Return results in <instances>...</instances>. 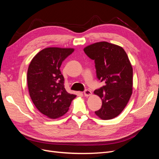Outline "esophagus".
Listing matches in <instances>:
<instances>
[{"label": "esophagus", "instance_id": "obj_1", "mask_svg": "<svg viewBox=\"0 0 159 159\" xmlns=\"http://www.w3.org/2000/svg\"><path fill=\"white\" fill-rule=\"evenodd\" d=\"M84 93V95L85 96V97H89V96H90L91 95V91L88 89H85Z\"/></svg>", "mask_w": 159, "mask_h": 159}]
</instances>
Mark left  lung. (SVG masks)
I'll return each instance as SVG.
<instances>
[{
  "mask_svg": "<svg viewBox=\"0 0 159 159\" xmlns=\"http://www.w3.org/2000/svg\"><path fill=\"white\" fill-rule=\"evenodd\" d=\"M84 51L95 61L96 74L105 85L94 91L102 101L95 113L103 120L117 117L133 93V68L122 47L107 42H99L84 48Z\"/></svg>",
  "mask_w": 159,
  "mask_h": 159,
  "instance_id": "obj_1",
  "label": "left lung"
}]
</instances>
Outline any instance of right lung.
I'll use <instances>...</instances> for the list:
<instances>
[{
    "mask_svg": "<svg viewBox=\"0 0 159 159\" xmlns=\"http://www.w3.org/2000/svg\"><path fill=\"white\" fill-rule=\"evenodd\" d=\"M74 48L49 47L40 51L28 66L27 82L30 96L36 107L48 118L64 115L76 95L67 92L60 68Z\"/></svg>",
    "mask_w": 159,
    "mask_h": 159,
    "instance_id": "obj_1",
    "label": "right lung"
}]
</instances>
